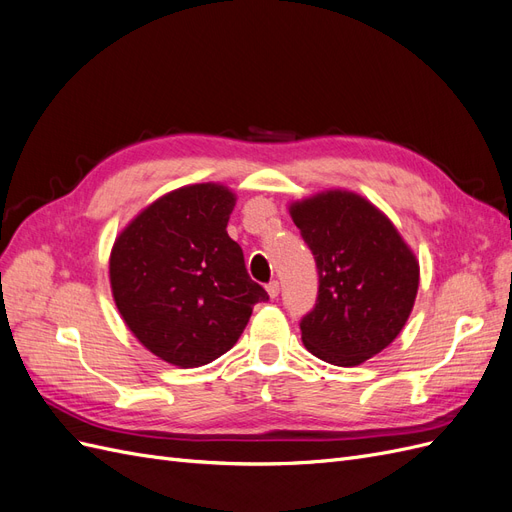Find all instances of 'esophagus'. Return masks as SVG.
<instances>
[{"mask_svg":"<svg viewBox=\"0 0 512 512\" xmlns=\"http://www.w3.org/2000/svg\"><path fill=\"white\" fill-rule=\"evenodd\" d=\"M267 292H269V297H271V299H275L277 294H280V282H277V280L269 282V284H267Z\"/></svg>","mask_w":512,"mask_h":512,"instance_id":"1","label":"esophagus"}]
</instances>
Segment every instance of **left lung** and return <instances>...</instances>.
<instances>
[{"label": "left lung", "mask_w": 512, "mask_h": 512, "mask_svg": "<svg viewBox=\"0 0 512 512\" xmlns=\"http://www.w3.org/2000/svg\"><path fill=\"white\" fill-rule=\"evenodd\" d=\"M318 267V301L301 339L318 359L361 365L395 342L418 292V260L395 224L367 198L324 190L288 207Z\"/></svg>", "instance_id": "1"}]
</instances>
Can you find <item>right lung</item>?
<instances>
[{
  "label": "right lung",
  "instance_id": "1",
  "mask_svg": "<svg viewBox=\"0 0 512 512\" xmlns=\"http://www.w3.org/2000/svg\"><path fill=\"white\" fill-rule=\"evenodd\" d=\"M235 203L222 183L183 185L136 213L108 258L126 327L151 354L181 369L226 354L254 305L269 299L226 232Z\"/></svg>",
  "mask_w": 512,
  "mask_h": 512
}]
</instances>
